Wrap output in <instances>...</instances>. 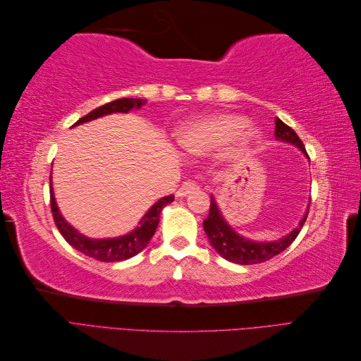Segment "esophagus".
I'll return each mask as SVG.
<instances>
[{
	"label": "esophagus",
	"mask_w": 361,
	"mask_h": 361,
	"mask_svg": "<svg viewBox=\"0 0 361 361\" xmlns=\"http://www.w3.org/2000/svg\"><path fill=\"white\" fill-rule=\"evenodd\" d=\"M197 188H199L197 183H195L194 180H187V182H183L182 187L176 191V195H178V197H185V195H187L188 192L197 190Z\"/></svg>",
	"instance_id": "34e87169"
}]
</instances>
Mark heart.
I'll return each mask as SVG.
<instances>
[{
    "mask_svg": "<svg viewBox=\"0 0 361 361\" xmlns=\"http://www.w3.org/2000/svg\"><path fill=\"white\" fill-rule=\"evenodd\" d=\"M256 130L232 114H214L183 126L178 133L179 146L191 155H204L221 149L233 138L232 155L243 154L255 140Z\"/></svg>",
    "mask_w": 361,
    "mask_h": 361,
    "instance_id": "heart-1",
    "label": "heart"
}]
</instances>
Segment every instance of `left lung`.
Listing matches in <instances>:
<instances>
[{
  "mask_svg": "<svg viewBox=\"0 0 361 361\" xmlns=\"http://www.w3.org/2000/svg\"><path fill=\"white\" fill-rule=\"evenodd\" d=\"M276 137L280 141H286V143H292L293 146H297L302 154L307 155L302 141L300 140L297 133L286 123H283L280 118H276ZM307 214L309 211L301 218L298 227L293 228V231L285 238L277 239V241L272 243H255L241 235H238L233 228L224 221V218L215 203V199L211 195V209L209 215H207V218L203 221V228L207 238H209L211 245L224 259L239 265H255L267 262L280 255L281 251H285L301 232Z\"/></svg>",
  "mask_w": 361,
  "mask_h": 361,
  "instance_id": "left-lung-1",
  "label": "left lung"
}]
</instances>
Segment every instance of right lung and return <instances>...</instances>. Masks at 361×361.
Here are the masks:
<instances>
[{"label":"right lung","mask_w":361,"mask_h":361,"mask_svg":"<svg viewBox=\"0 0 361 361\" xmlns=\"http://www.w3.org/2000/svg\"><path fill=\"white\" fill-rule=\"evenodd\" d=\"M146 102H147L146 99H134V97L116 99L113 102H108L99 108H96V110L81 117L75 125L90 122V120H94L97 117H102L111 113H129L130 110H140V108ZM49 197H51V211H52L54 221H56V226L60 231L61 236L66 239L73 248L81 251L82 255L101 262H120L138 255L140 251L149 244L152 236H154L159 223L161 211L174 200V195H166V197L158 200L146 212V215L141 218L140 227H137L135 231H133L125 236L93 239V238H87L81 235L78 231H75V228L61 216L56 199H54L52 185L49 187Z\"/></svg>","instance_id":"obj_1"}]
</instances>
